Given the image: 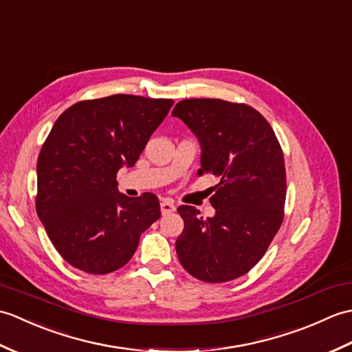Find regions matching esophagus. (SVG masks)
<instances>
[{"instance_id": "esophagus-1", "label": "esophagus", "mask_w": 352, "mask_h": 352, "mask_svg": "<svg viewBox=\"0 0 352 352\" xmlns=\"http://www.w3.org/2000/svg\"><path fill=\"white\" fill-rule=\"evenodd\" d=\"M175 210H176V206H175V203L171 201V200H162L161 201V212H162V215L171 214V212H175Z\"/></svg>"}]
</instances>
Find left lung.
Wrapping results in <instances>:
<instances>
[{
  "label": "left lung",
  "mask_w": 352,
  "mask_h": 352,
  "mask_svg": "<svg viewBox=\"0 0 352 352\" xmlns=\"http://www.w3.org/2000/svg\"><path fill=\"white\" fill-rule=\"evenodd\" d=\"M175 117L201 144L197 175H214L212 218L194 206L177 208L184 230L176 241L182 267L206 283L247 274L274 239L285 217L283 151L265 117L247 104L223 99H184Z\"/></svg>",
  "instance_id": "1"
}]
</instances>
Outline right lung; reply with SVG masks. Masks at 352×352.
<instances>
[{
  "mask_svg": "<svg viewBox=\"0 0 352 352\" xmlns=\"http://www.w3.org/2000/svg\"><path fill=\"white\" fill-rule=\"evenodd\" d=\"M173 104L113 95L80 100L54 123L37 158L36 210L74 268L95 276L122 268L161 217L155 194L126 197L116 177L134 167Z\"/></svg>",
  "mask_w": 352,
  "mask_h": 352,
  "instance_id": "1",
  "label": "right lung"
}]
</instances>
